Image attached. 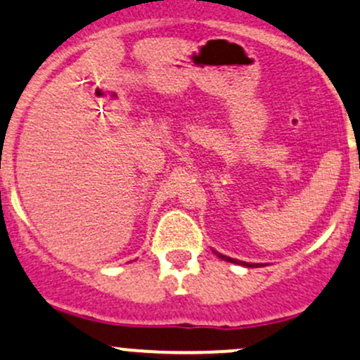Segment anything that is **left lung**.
Segmentation results:
<instances>
[{
  "label": "left lung",
  "mask_w": 360,
  "mask_h": 360,
  "mask_svg": "<svg viewBox=\"0 0 360 360\" xmlns=\"http://www.w3.org/2000/svg\"><path fill=\"white\" fill-rule=\"evenodd\" d=\"M218 257L221 258V260H225V262H232V263H239V265H244V266H257V265H251V263H246V262H237V260H234V258H229V257H225V255H220V253H217Z\"/></svg>",
  "instance_id": "1"
}]
</instances>
